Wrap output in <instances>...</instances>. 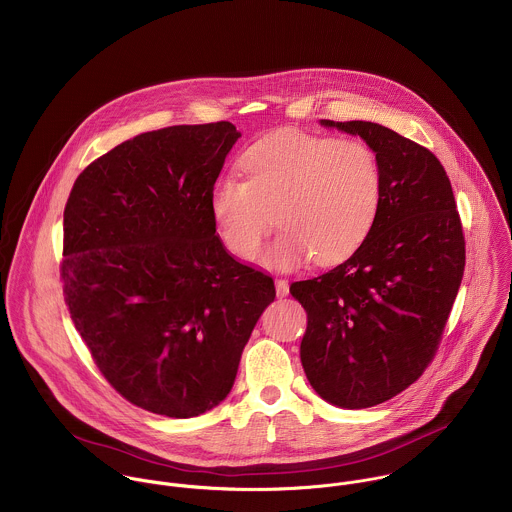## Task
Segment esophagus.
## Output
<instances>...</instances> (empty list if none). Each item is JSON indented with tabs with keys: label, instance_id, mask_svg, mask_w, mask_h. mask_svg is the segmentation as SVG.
Returning <instances> with one entry per match:
<instances>
[{
	"label": "esophagus",
	"instance_id": "1",
	"mask_svg": "<svg viewBox=\"0 0 512 512\" xmlns=\"http://www.w3.org/2000/svg\"><path fill=\"white\" fill-rule=\"evenodd\" d=\"M276 294H278V298H286L288 294H290V284H288V280H276Z\"/></svg>",
	"mask_w": 512,
	"mask_h": 512
}]
</instances>
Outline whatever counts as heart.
<instances>
[{"mask_svg": "<svg viewBox=\"0 0 512 512\" xmlns=\"http://www.w3.org/2000/svg\"><path fill=\"white\" fill-rule=\"evenodd\" d=\"M240 169L246 180L222 176L210 192L216 234L240 260L256 256L276 214L284 230L266 264L340 262L365 240L381 206V159L359 139L286 129L248 147Z\"/></svg>", "mask_w": 512, "mask_h": 512, "instance_id": "1", "label": "heart"}]
</instances>
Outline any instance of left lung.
Wrapping results in <instances>:
<instances>
[{"mask_svg": "<svg viewBox=\"0 0 512 512\" xmlns=\"http://www.w3.org/2000/svg\"><path fill=\"white\" fill-rule=\"evenodd\" d=\"M369 143L383 169L377 218L334 270L294 282L308 328L300 357L320 397L345 409L379 405L433 361L465 270L451 180L425 147L369 121H322Z\"/></svg>", "mask_w": 512, "mask_h": 512, "instance_id": "1", "label": "left lung"}]
</instances>
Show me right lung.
<instances>
[{
    "mask_svg": "<svg viewBox=\"0 0 512 512\" xmlns=\"http://www.w3.org/2000/svg\"><path fill=\"white\" fill-rule=\"evenodd\" d=\"M228 121L137 135L81 172L63 212L61 282L75 330L133 405L196 417L232 389L274 280L216 236L210 192Z\"/></svg>",
    "mask_w": 512,
    "mask_h": 512,
    "instance_id": "right-lung-1",
    "label": "right lung"
}]
</instances>
